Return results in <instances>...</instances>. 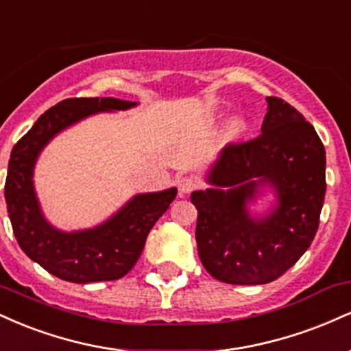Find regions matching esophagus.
Wrapping results in <instances>:
<instances>
[{
  "label": "esophagus",
  "instance_id": "34e87169",
  "mask_svg": "<svg viewBox=\"0 0 351 351\" xmlns=\"http://www.w3.org/2000/svg\"><path fill=\"white\" fill-rule=\"evenodd\" d=\"M201 181L199 178H196V176L193 175H188V176H181L178 180V189L181 193H191L193 189L199 188Z\"/></svg>",
  "mask_w": 351,
  "mask_h": 351
}]
</instances>
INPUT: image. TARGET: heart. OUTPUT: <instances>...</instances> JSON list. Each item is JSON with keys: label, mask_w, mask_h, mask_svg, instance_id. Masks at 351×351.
I'll list each match as a JSON object with an SVG mask.
<instances>
[{"label": "heart", "mask_w": 351, "mask_h": 351, "mask_svg": "<svg viewBox=\"0 0 351 351\" xmlns=\"http://www.w3.org/2000/svg\"><path fill=\"white\" fill-rule=\"evenodd\" d=\"M244 127H245V125H244L243 120L237 119L231 125H229V134H231V135H239L241 132L244 130Z\"/></svg>", "instance_id": "1"}]
</instances>
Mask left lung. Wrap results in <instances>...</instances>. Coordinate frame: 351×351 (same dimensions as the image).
<instances>
[{
    "label": "left lung",
    "mask_w": 351,
    "mask_h": 351,
    "mask_svg": "<svg viewBox=\"0 0 351 351\" xmlns=\"http://www.w3.org/2000/svg\"><path fill=\"white\" fill-rule=\"evenodd\" d=\"M263 134L228 143L208 181L195 191L199 259L226 284L257 285L279 279L304 256L317 234L325 199V148L297 108L267 97ZM264 182L276 189V209L254 220L247 203Z\"/></svg>",
    "instance_id": "8db88e82"
}]
</instances>
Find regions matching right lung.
I'll use <instances>...</instances> for the list:
<instances>
[{
    "label": "right lung",
    "instance_id": "obj_1",
    "mask_svg": "<svg viewBox=\"0 0 351 351\" xmlns=\"http://www.w3.org/2000/svg\"><path fill=\"white\" fill-rule=\"evenodd\" d=\"M134 106L135 102L114 97L66 99L44 112L13 147L5 198L16 241L29 259L59 279L88 284L123 277L138 261L152 228L176 198V188L136 195L107 223L71 234L52 228L41 215L33 168L44 145L84 117Z\"/></svg>",
    "mask_w": 351,
    "mask_h": 351
}]
</instances>
